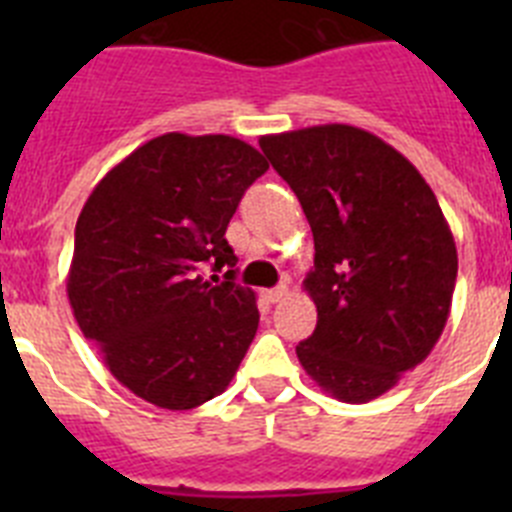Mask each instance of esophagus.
<instances>
[{
  "instance_id": "obj_1",
  "label": "esophagus",
  "mask_w": 512,
  "mask_h": 512,
  "mask_svg": "<svg viewBox=\"0 0 512 512\" xmlns=\"http://www.w3.org/2000/svg\"><path fill=\"white\" fill-rule=\"evenodd\" d=\"M264 297L269 302H282L284 297H287V284H279V287H274V289H266Z\"/></svg>"
}]
</instances>
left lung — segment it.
<instances>
[{
	"mask_svg": "<svg viewBox=\"0 0 512 512\" xmlns=\"http://www.w3.org/2000/svg\"><path fill=\"white\" fill-rule=\"evenodd\" d=\"M315 241L305 277L318 325L302 369L343 402L384 395L428 359L454 297L456 243L436 194L400 151L354 125L261 135Z\"/></svg>",
	"mask_w": 512,
	"mask_h": 512,
	"instance_id": "obj_1",
	"label": "left lung"
}]
</instances>
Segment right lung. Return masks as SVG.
Returning <instances> with one entry per match:
<instances>
[{
    "label": "right lung",
    "instance_id": "1",
    "mask_svg": "<svg viewBox=\"0 0 512 512\" xmlns=\"http://www.w3.org/2000/svg\"><path fill=\"white\" fill-rule=\"evenodd\" d=\"M269 164L233 135L166 133L112 166L81 207L66 292L112 377L156 408L192 410L235 377L256 292L233 282L230 217ZM205 263L228 268L210 285Z\"/></svg>",
    "mask_w": 512,
    "mask_h": 512
}]
</instances>
